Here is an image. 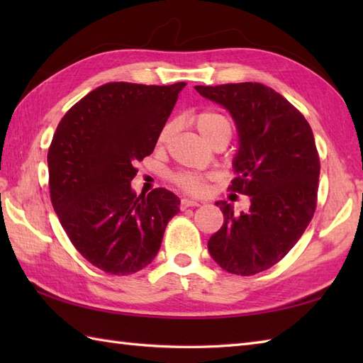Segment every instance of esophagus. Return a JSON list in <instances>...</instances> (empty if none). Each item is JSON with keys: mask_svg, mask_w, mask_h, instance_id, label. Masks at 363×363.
Instances as JSON below:
<instances>
[{"mask_svg": "<svg viewBox=\"0 0 363 363\" xmlns=\"http://www.w3.org/2000/svg\"><path fill=\"white\" fill-rule=\"evenodd\" d=\"M199 204H201V203L196 201V199H189V198H184L181 201V206L184 207V209H186V207H196Z\"/></svg>", "mask_w": 363, "mask_h": 363, "instance_id": "1", "label": "esophagus"}]
</instances>
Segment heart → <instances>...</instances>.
<instances>
[{
  "mask_svg": "<svg viewBox=\"0 0 363 363\" xmlns=\"http://www.w3.org/2000/svg\"><path fill=\"white\" fill-rule=\"evenodd\" d=\"M194 123L198 129V133L203 135L204 140L209 142L211 145L217 142L221 137H229L233 134V126H230V121L225 113L218 111H201L198 112L194 117ZM173 123H167V125L160 129L157 142L162 145L165 143L169 135L173 133ZM174 181L181 189L191 191V194H201L206 189V179L203 176L195 174V173H179L174 176Z\"/></svg>",
  "mask_w": 363,
  "mask_h": 363,
  "instance_id": "1",
  "label": "heart"
}]
</instances>
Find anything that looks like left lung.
I'll return each mask as SVG.
<instances>
[{"mask_svg": "<svg viewBox=\"0 0 363 363\" xmlns=\"http://www.w3.org/2000/svg\"><path fill=\"white\" fill-rule=\"evenodd\" d=\"M229 111L238 130L235 177L229 190L248 195V212L215 203L223 226L207 248L228 273L251 276L272 268L304 234L315 213L320 157L311 125L281 94L259 82L196 86Z\"/></svg>", "mask_w": 363, "mask_h": 363, "instance_id": "left-lung-1", "label": "left lung"}]
</instances>
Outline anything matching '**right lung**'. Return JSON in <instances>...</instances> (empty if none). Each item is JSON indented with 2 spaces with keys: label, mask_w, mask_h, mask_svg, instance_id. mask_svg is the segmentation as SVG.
I'll use <instances>...</instances> for the list:
<instances>
[{
  "label": "right lung",
  "mask_w": 363,
  "mask_h": 363,
  "mask_svg": "<svg viewBox=\"0 0 363 363\" xmlns=\"http://www.w3.org/2000/svg\"><path fill=\"white\" fill-rule=\"evenodd\" d=\"M186 82H109L79 99L48 150L50 196L70 242L104 273L126 276L156 257L179 198L167 189L137 196V160L150 156Z\"/></svg>",
  "instance_id": "1"
}]
</instances>
